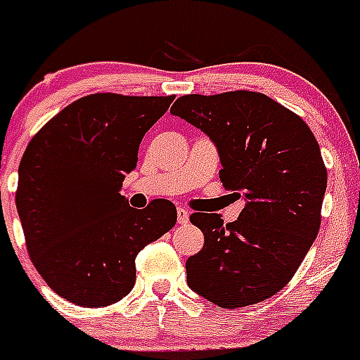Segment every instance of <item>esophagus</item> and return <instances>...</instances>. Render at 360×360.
<instances>
[{
	"mask_svg": "<svg viewBox=\"0 0 360 360\" xmlns=\"http://www.w3.org/2000/svg\"><path fill=\"white\" fill-rule=\"evenodd\" d=\"M176 221L180 225H186L187 221H189V212H187V209L184 207L176 209Z\"/></svg>",
	"mask_w": 360,
	"mask_h": 360,
	"instance_id": "1",
	"label": "esophagus"
}]
</instances>
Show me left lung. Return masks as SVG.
Returning <instances> with one entry per match:
<instances>
[{
    "label": "left lung",
    "mask_w": 360,
    "mask_h": 360,
    "mask_svg": "<svg viewBox=\"0 0 360 360\" xmlns=\"http://www.w3.org/2000/svg\"><path fill=\"white\" fill-rule=\"evenodd\" d=\"M171 113L214 142L219 180L245 200L231 224L191 214L205 243L187 259V285L221 308L262 303L290 281L319 232L326 167L316 136L257 91L184 95Z\"/></svg>",
    "instance_id": "1"
}]
</instances>
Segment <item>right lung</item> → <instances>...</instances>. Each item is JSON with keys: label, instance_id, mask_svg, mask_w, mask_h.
<instances>
[{"label": "right lung", "instance_id": "right-lung-1", "mask_svg": "<svg viewBox=\"0 0 360 360\" xmlns=\"http://www.w3.org/2000/svg\"><path fill=\"white\" fill-rule=\"evenodd\" d=\"M173 98L86 95L28 142L15 207L32 263L70 303L101 308L128 295L136 254L176 224L169 200L136 211L120 195L146 131Z\"/></svg>", "mask_w": 360, "mask_h": 360}]
</instances>
